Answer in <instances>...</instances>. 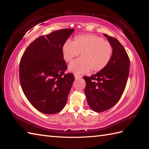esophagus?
<instances>
[{
  "label": "esophagus",
  "mask_w": 149,
  "mask_h": 149,
  "mask_svg": "<svg viewBox=\"0 0 149 149\" xmlns=\"http://www.w3.org/2000/svg\"><path fill=\"white\" fill-rule=\"evenodd\" d=\"M82 76H80V75H78V74H74V78L76 79H80L81 78Z\"/></svg>",
  "instance_id": "34e87169"
}]
</instances>
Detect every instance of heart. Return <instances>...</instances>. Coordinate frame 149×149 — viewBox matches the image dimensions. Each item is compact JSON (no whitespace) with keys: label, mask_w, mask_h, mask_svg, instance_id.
Wrapping results in <instances>:
<instances>
[{"label":"heart","mask_w":149,"mask_h":149,"mask_svg":"<svg viewBox=\"0 0 149 149\" xmlns=\"http://www.w3.org/2000/svg\"><path fill=\"white\" fill-rule=\"evenodd\" d=\"M62 55L66 62H71L81 53V58L69 65V70L76 74L87 73L91 69L98 72L109 63L112 54L111 44L94 35H81L62 46Z\"/></svg>","instance_id":"obj_1"}]
</instances>
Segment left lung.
<instances>
[{
    "mask_svg": "<svg viewBox=\"0 0 149 149\" xmlns=\"http://www.w3.org/2000/svg\"><path fill=\"white\" fill-rule=\"evenodd\" d=\"M104 35L112 47L109 63L96 74L83 77L88 104L97 112L109 109L119 101L127 84L130 68L129 58L124 47L116 38Z\"/></svg>",
    "mask_w": 149,
    "mask_h": 149,
    "instance_id": "left-lung-1",
    "label": "left lung"
}]
</instances>
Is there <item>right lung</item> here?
Returning a JSON list of instances; mask_svg holds the SVG:
<instances>
[{
  "mask_svg": "<svg viewBox=\"0 0 149 149\" xmlns=\"http://www.w3.org/2000/svg\"><path fill=\"white\" fill-rule=\"evenodd\" d=\"M74 29L56 30L35 39L26 49L20 62L19 78L26 97L42 113L56 114L66 104L74 80L65 74L67 65L62 46Z\"/></svg>",
  "mask_w": 149,
  "mask_h": 149,
  "instance_id": "right-lung-1",
  "label": "right lung"
}]
</instances>
